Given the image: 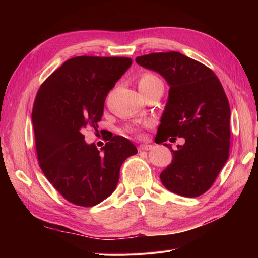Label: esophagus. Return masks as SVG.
<instances>
[{
	"label": "esophagus",
	"mask_w": 258,
	"mask_h": 258,
	"mask_svg": "<svg viewBox=\"0 0 258 258\" xmlns=\"http://www.w3.org/2000/svg\"><path fill=\"white\" fill-rule=\"evenodd\" d=\"M153 148V145H150V144H141L139 147L140 151H150Z\"/></svg>",
	"instance_id": "34e87169"
}]
</instances>
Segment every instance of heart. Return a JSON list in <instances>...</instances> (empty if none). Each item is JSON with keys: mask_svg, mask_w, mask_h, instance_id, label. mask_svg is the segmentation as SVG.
<instances>
[{"mask_svg": "<svg viewBox=\"0 0 258 258\" xmlns=\"http://www.w3.org/2000/svg\"><path fill=\"white\" fill-rule=\"evenodd\" d=\"M161 81L158 79L157 76L152 74V73H144L140 77L139 81H138V87L140 92L141 91H145L148 88L153 87L154 85L160 83Z\"/></svg>", "mask_w": 258, "mask_h": 258, "instance_id": "1", "label": "heart"}]
</instances>
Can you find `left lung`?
Segmentation results:
<instances>
[{"label":"left lung","mask_w":258,"mask_h":258,"mask_svg":"<svg viewBox=\"0 0 258 258\" xmlns=\"http://www.w3.org/2000/svg\"><path fill=\"white\" fill-rule=\"evenodd\" d=\"M136 61L159 73L170 87L155 142L185 139L176 151L163 144L173 159L160 173L161 183L179 196H200L229 156L230 107L223 86L212 70L177 51L153 52Z\"/></svg>","instance_id":"1"}]
</instances>
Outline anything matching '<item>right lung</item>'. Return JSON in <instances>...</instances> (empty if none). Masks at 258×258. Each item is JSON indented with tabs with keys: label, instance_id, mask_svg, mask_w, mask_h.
Masks as SVG:
<instances>
[{
	"label": "right lung",
	"instance_id": "add662e5",
	"mask_svg": "<svg viewBox=\"0 0 258 258\" xmlns=\"http://www.w3.org/2000/svg\"><path fill=\"white\" fill-rule=\"evenodd\" d=\"M131 64L124 57L71 58L37 91L32 110L37 159L71 204L93 207L106 199L118 183L122 162L138 153L123 137L108 139L99 151L83 135L86 127L98 128L108 92Z\"/></svg>",
	"mask_w": 258,
	"mask_h": 258
}]
</instances>
